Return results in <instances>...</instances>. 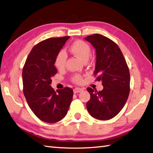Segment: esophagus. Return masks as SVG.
<instances>
[{
  "label": "esophagus",
  "instance_id": "obj_1",
  "mask_svg": "<svg viewBox=\"0 0 153 153\" xmlns=\"http://www.w3.org/2000/svg\"><path fill=\"white\" fill-rule=\"evenodd\" d=\"M82 91H83V88L77 87V88H75L74 89V94H76L78 92H81Z\"/></svg>",
  "mask_w": 153,
  "mask_h": 153
}]
</instances>
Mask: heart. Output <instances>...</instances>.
<instances>
[{
  "label": "heart",
  "mask_w": 153,
  "mask_h": 153,
  "mask_svg": "<svg viewBox=\"0 0 153 153\" xmlns=\"http://www.w3.org/2000/svg\"><path fill=\"white\" fill-rule=\"evenodd\" d=\"M70 52L76 55L77 57H79L83 61L87 60L91 56V47L83 41L77 40L74 41L72 44L69 47ZM66 54L65 51L61 50L56 55L55 58L54 65L56 67L59 69L61 70L65 66L66 61ZM72 81L74 83H81L83 79L80 75H75L72 77Z\"/></svg>",
  "instance_id": "1"
}]
</instances>
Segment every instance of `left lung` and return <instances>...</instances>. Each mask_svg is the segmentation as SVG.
Masks as SVG:
<instances>
[{
	"instance_id": "left-lung-1",
	"label": "left lung",
	"mask_w": 153,
	"mask_h": 153,
	"mask_svg": "<svg viewBox=\"0 0 153 153\" xmlns=\"http://www.w3.org/2000/svg\"><path fill=\"white\" fill-rule=\"evenodd\" d=\"M96 50L94 74L101 81L102 91L87 88L91 99L87 110L93 117L100 120H110L121 111L130 92V73L121 50L114 42L100 34L85 38Z\"/></svg>"
}]
</instances>
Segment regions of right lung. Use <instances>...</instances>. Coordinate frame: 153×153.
I'll return each mask as SVG.
<instances>
[{
	"instance_id": "right-lung-1",
	"label": "right lung",
	"mask_w": 153,
	"mask_h": 153,
	"mask_svg": "<svg viewBox=\"0 0 153 153\" xmlns=\"http://www.w3.org/2000/svg\"><path fill=\"white\" fill-rule=\"evenodd\" d=\"M70 37L50 38L31 50L22 70L23 92L38 118L53 123L64 118L72 102L73 91L65 87L55 92L51 78L57 72L55 58Z\"/></svg>"
}]
</instances>
